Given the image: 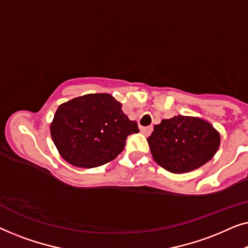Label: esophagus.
I'll use <instances>...</instances> for the list:
<instances>
[{
	"mask_svg": "<svg viewBox=\"0 0 248 248\" xmlns=\"http://www.w3.org/2000/svg\"><path fill=\"white\" fill-rule=\"evenodd\" d=\"M141 133H143L144 135H150L152 132V126H143L140 128Z\"/></svg>",
	"mask_w": 248,
	"mask_h": 248,
	"instance_id": "1",
	"label": "esophagus"
}]
</instances>
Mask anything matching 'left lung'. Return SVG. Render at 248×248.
<instances>
[{"instance_id": "1", "label": "left lung", "mask_w": 248, "mask_h": 248, "mask_svg": "<svg viewBox=\"0 0 248 248\" xmlns=\"http://www.w3.org/2000/svg\"><path fill=\"white\" fill-rule=\"evenodd\" d=\"M148 143L159 166L183 174L212 159L219 148L220 135L204 120L178 115L155 125Z\"/></svg>"}]
</instances>
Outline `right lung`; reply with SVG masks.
<instances>
[{"instance_id": "1", "label": "right lung", "mask_w": 248, "mask_h": 248, "mask_svg": "<svg viewBox=\"0 0 248 248\" xmlns=\"http://www.w3.org/2000/svg\"><path fill=\"white\" fill-rule=\"evenodd\" d=\"M135 121L108 93H90L61 105L50 124V134L61 155L71 165L93 168L123 151L130 134L138 133Z\"/></svg>"}]
</instances>
